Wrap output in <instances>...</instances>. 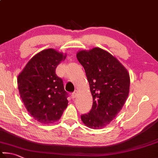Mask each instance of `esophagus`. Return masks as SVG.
<instances>
[{
	"mask_svg": "<svg viewBox=\"0 0 158 158\" xmlns=\"http://www.w3.org/2000/svg\"><path fill=\"white\" fill-rule=\"evenodd\" d=\"M77 94H78V92H77V90H74L73 93H72L71 96H72V97H73V98H75Z\"/></svg>",
	"mask_w": 158,
	"mask_h": 158,
	"instance_id": "1",
	"label": "esophagus"
}]
</instances>
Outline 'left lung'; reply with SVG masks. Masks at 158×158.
<instances>
[{"label": "left lung", "mask_w": 158, "mask_h": 158, "mask_svg": "<svg viewBox=\"0 0 158 158\" xmlns=\"http://www.w3.org/2000/svg\"><path fill=\"white\" fill-rule=\"evenodd\" d=\"M77 58L84 68L93 99L92 108L82 114L81 120L89 128H104L124 106L130 77L118 60L101 48L80 51Z\"/></svg>", "instance_id": "obj_1"}]
</instances>
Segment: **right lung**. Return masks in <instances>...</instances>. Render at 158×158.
<instances>
[{
    "instance_id": "add662e5",
    "label": "right lung",
    "mask_w": 158,
    "mask_h": 158,
    "mask_svg": "<svg viewBox=\"0 0 158 158\" xmlns=\"http://www.w3.org/2000/svg\"><path fill=\"white\" fill-rule=\"evenodd\" d=\"M65 56L53 49L34 56L18 77L21 99L30 114L42 124L59 120L66 108L68 94L56 68Z\"/></svg>"
}]
</instances>
